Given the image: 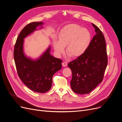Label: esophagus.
I'll use <instances>...</instances> for the list:
<instances>
[{
    "label": "esophagus",
    "instance_id": "obj_1",
    "mask_svg": "<svg viewBox=\"0 0 122 122\" xmlns=\"http://www.w3.org/2000/svg\"><path fill=\"white\" fill-rule=\"evenodd\" d=\"M62 66H63V67H66V66H67L68 64H67V63L66 62H63V63H62Z\"/></svg>",
    "mask_w": 122,
    "mask_h": 122
}]
</instances>
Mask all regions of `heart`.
<instances>
[{
  "mask_svg": "<svg viewBox=\"0 0 122 122\" xmlns=\"http://www.w3.org/2000/svg\"><path fill=\"white\" fill-rule=\"evenodd\" d=\"M91 40V34L87 29L76 24L66 26L62 29L58 36V41L53 42V48L60 56L66 52L73 58L80 56L86 50Z\"/></svg>",
  "mask_w": 122,
  "mask_h": 122,
  "instance_id": "heart-1",
  "label": "heart"
}]
</instances>
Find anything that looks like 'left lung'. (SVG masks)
<instances>
[{
    "label": "left lung",
    "instance_id": "obj_1",
    "mask_svg": "<svg viewBox=\"0 0 122 122\" xmlns=\"http://www.w3.org/2000/svg\"><path fill=\"white\" fill-rule=\"evenodd\" d=\"M96 35L86 51L68 64L72 71L71 86L76 93H90L102 82L107 64L106 44L101 30L94 24Z\"/></svg>",
    "mask_w": 122,
    "mask_h": 122
}]
</instances>
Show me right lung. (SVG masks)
<instances>
[{
  "mask_svg": "<svg viewBox=\"0 0 122 122\" xmlns=\"http://www.w3.org/2000/svg\"><path fill=\"white\" fill-rule=\"evenodd\" d=\"M42 22H34L26 26L20 32L14 51V60L19 78L31 91L45 93L51 87L52 76L62 68V60L50 54L51 46L44 52L39 58L32 60L24 53V39L36 30Z\"/></svg>",
  "mask_w": 122,
  "mask_h": 122,
  "instance_id": "right-lung-1",
  "label": "right lung"
}]
</instances>
